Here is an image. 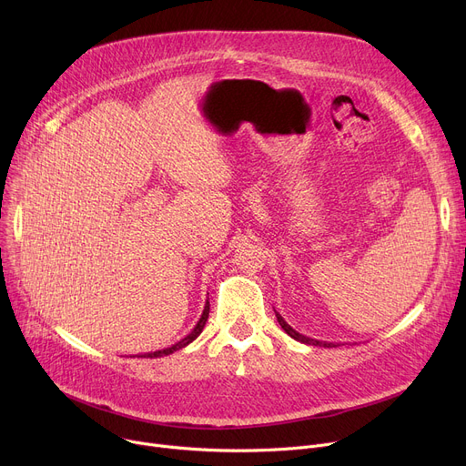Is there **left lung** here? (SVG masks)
<instances>
[{"label":"left lung","instance_id":"1","mask_svg":"<svg viewBox=\"0 0 466 466\" xmlns=\"http://www.w3.org/2000/svg\"><path fill=\"white\" fill-rule=\"evenodd\" d=\"M276 317H278V321H279V325H281V329L290 336V338H295V339H299V341H302V344H309V346H319V348H336L334 344H327V341H319V339H313V338H308V336H304V334H300V332H297L295 329H292L290 325H287V321L283 319V317L276 311Z\"/></svg>","mask_w":466,"mask_h":466}]
</instances>
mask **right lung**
<instances>
[{
  "mask_svg": "<svg viewBox=\"0 0 466 466\" xmlns=\"http://www.w3.org/2000/svg\"><path fill=\"white\" fill-rule=\"evenodd\" d=\"M208 317H209V302H206V308H204V313H202V317H200V321L196 323V327L190 330V334H188V336H185L183 339H179L177 344H174L171 348H166V350H160V351H153V353H145V355H141V357L155 359V357H164V355H169V353H174V351L183 350L185 346H188V344H190V341H194L196 338L200 336V332H202V330H204V327H206Z\"/></svg>",
  "mask_w": 466,
  "mask_h": 466,
  "instance_id": "1",
  "label": "right lung"
}]
</instances>
